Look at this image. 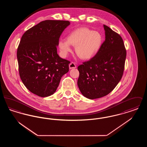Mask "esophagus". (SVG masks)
<instances>
[{
	"mask_svg": "<svg viewBox=\"0 0 147 147\" xmlns=\"http://www.w3.org/2000/svg\"><path fill=\"white\" fill-rule=\"evenodd\" d=\"M69 69H73V68H76L77 67L76 64L74 62H71L69 65Z\"/></svg>",
	"mask_w": 147,
	"mask_h": 147,
	"instance_id": "34e87169",
	"label": "esophagus"
}]
</instances>
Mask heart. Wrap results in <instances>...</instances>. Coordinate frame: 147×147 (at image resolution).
<instances>
[{"label": "heart", "instance_id": "obj_1", "mask_svg": "<svg viewBox=\"0 0 147 147\" xmlns=\"http://www.w3.org/2000/svg\"><path fill=\"white\" fill-rule=\"evenodd\" d=\"M102 41V36L99 32L85 28H79L69 34L67 40H60L59 47L63 55H66L71 51V45L76 46L77 55L86 60L98 53Z\"/></svg>", "mask_w": 147, "mask_h": 147}]
</instances>
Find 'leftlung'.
<instances>
[{"label":"left lung","instance_id":"1","mask_svg":"<svg viewBox=\"0 0 147 147\" xmlns=\"http://www.w3.org/2000/svg\"><path fill=\"white\" fill-rule=\"evenodd\" d=\"M105 40L98 53L78 67V86L89 99L102 98L110 93L123 76L126 50L121 36L104 25Z\"/></svg>","mask_w":147,"mask_h":147}]
</instances>
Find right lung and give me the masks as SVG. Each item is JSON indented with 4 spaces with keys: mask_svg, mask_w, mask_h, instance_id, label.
<instances>
[{
    "mask_svg": "<svg viewBox=\"0 0 147 147\" xmlns=\"http://www.w3.org/2000/svg\"><path fill=\"white\" fill-rule=\"evenodd\" d=\"M69 21H41L22 35L17 50L19 75L28 90L40 97L53 94L70 62L57 54V47Z\"/></svg>",
    "mask_w": 147,
    "mask_h": 147,
    "instance_id": "right-lung-1",
    "label": "right lung"
}]
</instances>
